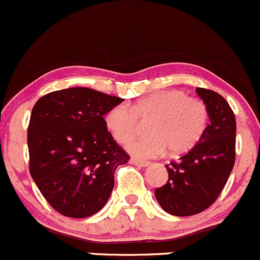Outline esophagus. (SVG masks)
Masks as SVG:
<instances>
[{
	"label": "esophagus",
	"instance_id": "obj_1",
	"mask_svg": "<svg viewBox=\"0 0 260 260\" xmlns=\"http://www.w3.org/2000/svg\"><path fill=\"white\" fill-rule=\"evenodd\" d=\"M131 162L137 165V167H141V168H147V167H149V165H150L149 161H142V160H137V159H132Z\"/></svg>",
	"mask_w": 260,
	"mask_h": 260
}]
</instances>
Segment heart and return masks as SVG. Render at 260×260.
<instances>
[{
  "instance_id": "1",
  "label": "heart",
  "mask_w": 260,
  "mask_h": 260,
  "mask_svg": "<svg viewBox=\"0 0 260 260\" xmlns=\"http://www.w3.org/2000/svg\"><path fill=\"white\" fill-rule=\"evenodd\" d=\"M138 118L148 119L149 135L135 139L127 150L136 158L160 156L169 148L172 154L190 150L204 136L209 121L206 105L189 98L181 90H161L138 100L132 106L123 104L105 113L106 129L118 143H127L138 128Z\"/></svg>"
}]
</instances>
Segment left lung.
<instances>
[{
    "label": "left lung",
    "instance_id": "obj_1",
    "mask_svg": "<svg viewBox=\"0 0 260 260\" xmlns=\"http://www.w3.org/2000/svg\"><path fill=\"white\" fill-rule=\"evenodd\" d=\"M210 123L195 147L167 167L169 179L155 190L161 209L173 216H192L210 207L230 178L236 158V118L221 95L198 87Z\"/></svg>",
    "mask_w": 260,
    "mask_h": 260
}]
</instances>
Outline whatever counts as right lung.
<instances>
[{
	"instance_id": "obj_1",
	"label": "right lung",
	"mask_w": 260,
	"mask_h": 260,
	"mask_svg": "<svg viewBox=\"0 0 260 260\" xmlns=\"http://www.w3.org/2000/svg\"><path fill=\"white\" fill-rule=\"evenodd\" d=\"M123 101L87 87L53 91L36 102L28 125L29 172L42 195L67 217L106 205L118 165L129 160L104 123Z\"/></svg>"
}]
</instances>
